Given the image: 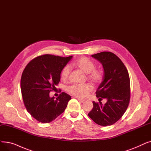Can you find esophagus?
<instances>
[{
  "instance_id": "34e87169",
  "label": "esophagus",
  "mask_w": 151,
  "mask_h": 151,
  "mask_svg": "<svg viewBox=\"0 0 151 151\" xmlns=\"http://www.w3.org/2000/svg\"><path fill=\"white\" fill-rule=\"evenodd\" d=\"M78 100L80 102H84V100L83 99H80V98H78Z\"/></svg>"
}]
</instances>
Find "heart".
<instances>
[{"label":"heart","mask_w":151,"mask_h":151,"mask_svg":"<svg viewBox=\"0 0 151 151\" xmlns=\"http://www.w3.org/2000/svg\"><path fill=\"white\" fill-rule=\"evenodd\" d=\"M73 65L86 73L88 79L93 84L97 85L102 81L104 77L103 71L100 68H95V63L89 58L86 57H80L73 62ZM70 71L71 68L69 65H66L63 68L60 73L63 81L68 80ZM93 86L89 83L75 84L67 87V91L71 95L78 97H84L93 90Z\"/></svg>","instance_id":"heart-1"}]
</instances>
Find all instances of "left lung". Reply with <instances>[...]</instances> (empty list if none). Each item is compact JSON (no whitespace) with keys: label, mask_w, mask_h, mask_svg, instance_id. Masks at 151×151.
<instances>
[{"label":"left lung","mask_w":151,"mask_h":151,"mask_svg":"<svg viewBox=\"0 0 151 151\" xmlns=\"http://www.w3.org/2000/svg\"><path fill=\"white\" fill-rule=\"evenodd\" d=\"M103 65L104 76L96 91L99 102L93 103L88 116L101 126H109L120 119L130 100V80L128 71L119 57L110 52L92 55ZM108 99L103 104L100 100Z\"/></svg>","instance_id":"obj_1"}]
</instances>
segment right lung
Here are the masks:
<instances>
[{"instance_id": "right-lung-1", "label": "right lung", "mask_w": 151, "mask_h": 151, "mask_svg": "<svg viewBox=\"0 0 151 151\" xmlns=\"http://www.w3.org/2000/svg\"><path fill=\"white\" fill-rule=\"evenodd\" d=\"M71 58L44 54L33 58L24 68L20 82L23 101L28 112L38 122L54 120L71 99L64 92L56 99L49 96L50 91L57 89L55 86L60 80L62 70Z\"/></svg>"}]
</instances>
